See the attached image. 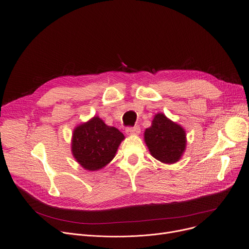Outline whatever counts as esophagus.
<instances>
[{
    "mask_svg": "<svg viewBox=\"0 0 249 249\" xmlns=\"http://www.w3.org/2000/svg\"><path fill=\"white\" fill-rule=\"evenodd\" d=\"M126 133L128 135H138L140 133V128L138 126H134V127H128L126 129Z\"/></svg>",
    "mask_w": 249,
    "mask_h": 249,
    "instance_id": "esophagus-1",
    "label": "esophagus"
}]
</instances>
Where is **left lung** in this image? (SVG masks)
<instances>
[{
	"mask_svg": "<svg viewBox=\"0 0 249 249\" xmlns=\"http://www.w3.org/2000/svg\"><path fill=\"white\" fill-rule=\"evenodd\" d=\"M144 140L150 154L164 164L178 162L187 147L186 130L160 112L145 130Z\"/></svg>",
	"mask_w": 249,
	"mask_h": 249,
	"instance_id": "8db88e82",
	"label": "left lung"
}]
</instances>
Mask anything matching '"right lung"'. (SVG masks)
I'll return each instance as SVG.
<instances>
[{
    "mask_svg": "<svg viewBox=\"0 0 249 249\" xmlns=\"http://www.w3.org/2000/svg\"><path fill=\"white\" fill-rule=\"evenodd\" d=\"M124 139L117 128L106 125L94 116L73 129L71 153L83 169L98 171L113 160Z\"/></svg>",
    "mask_w": 249,
    "mask_h": 249,
    "instance_id": "obj_1",
    "label": "right lung"
}]
</instances>
